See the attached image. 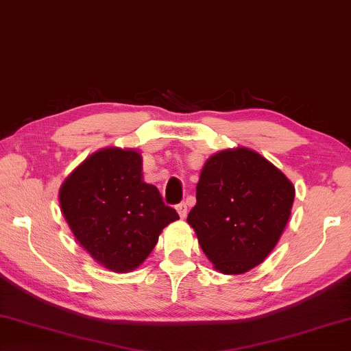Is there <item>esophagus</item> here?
Here are the masks:
<instances>
[{"instance_id": "esophagus-1", "label": "esophagus", "mask_w": 351, "mask_h": 351, "mask_svg": "<svg viewBox=\"0 0 351 351\" xmlns=\"http://www.w3.org/2000/svg\"><path fill=\"white\" fill-rule=\"evenodd\" d=\"M176 211H178V215H180V217L184 219L185 216H187V204H185V202L178 204L176 205Z\"/></svg>"}]
</instances>
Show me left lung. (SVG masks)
Returning <instances> with one entry per match:
<instances>
[{
	"label": "left lung",
	"instance_id": "8db88e82",
	"mask_svg": "<svg viewBox=\"0 0 351 351\" xmlns=\"http://www.w3.org/2000/svg\"><path fill=\"white\" fill-rule=\"evenodd\" d=\"M293 197L289 178L263 155L248 147L225 149L205 161L187 222L213 267L236 276L276 248Z\"/></svg>",
	"mask_w": 351,
	"mask_h": 351
}]
</instances>
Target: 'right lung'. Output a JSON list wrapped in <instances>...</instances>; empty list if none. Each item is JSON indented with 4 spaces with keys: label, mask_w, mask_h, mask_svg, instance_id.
I'll return each instance as SVG.
<instances>
[{
    "label": "right lung",
    "mask_w": 351,
    "mask_h": 351,
    "mask_svg": "<svg viewBox=\"0 0 351 351\" xmlns=\"http://www.w3.org/2000/svg\"><path fill=\"white\" fill-rule=\"evenodd\" d=\"M135 149L103 147L79 164L59 190L62 216L95 263L125 274L149 257L162 230L180 219L143 181Z\"/></svg>",
    "instance_id": "right-lung-1"
}]
</instances>
